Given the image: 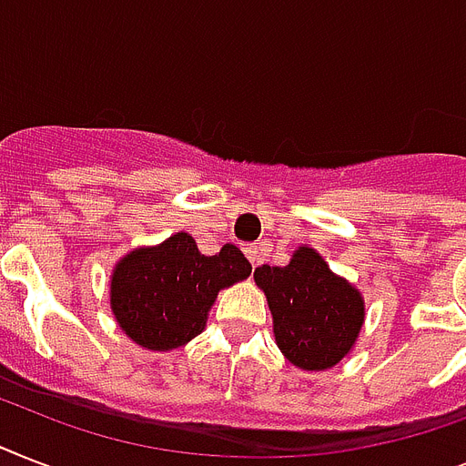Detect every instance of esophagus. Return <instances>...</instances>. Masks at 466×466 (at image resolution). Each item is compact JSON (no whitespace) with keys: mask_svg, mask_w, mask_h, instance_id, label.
<instances>
[{"mask_svg":"<svg viewBox=\"0 0 466 466\" xmlns=\"http://www.w3.org/2000/svg\"><path fill=\"white\" fill-rule=\"evenodd\" d=\"M244 254H247V258L251 261V266H256V263L261 261V247H258V244H248V247H244Z\"/></svg>","mask_w":466,"mask_h":466,"instance_id":"obj_1","label":"esophagus"}]
</instances>
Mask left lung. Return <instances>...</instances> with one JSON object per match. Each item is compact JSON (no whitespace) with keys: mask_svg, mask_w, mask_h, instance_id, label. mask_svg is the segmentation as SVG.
Wrapping results in <instances>:
<instances>
[{"mask_svg":"<svg viewBox=\"0 0 466 466\" xmlns=\"http://www.w3.org/2000/svg\"><path fill=\"white\" fill-rule=\"evenodd\" d=\"M280 353L299 370L321 372L350 355L365 324V299L336 276L317 248L298 247L288 266H258Z\"/></svg>","mask_w":466,"mask_h":466,"instance_id":"obj_1","label":"left lung"}]
</instances>
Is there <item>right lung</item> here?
<instances>
[{
  "mask_svg": "<svg viewBox=\"0 0 466 466\" xmlns=\"http://www.w3.org/2000/svg\"><path fill=\"white\" fill-rule=\"evenodd\" d=\"M248 276L251 263L234 244L205 256L188 232H176L113 266V319L137 346L167 353L203 333L218 292Z\"/></svg>",
  "mask_w": 466,
  "mask_h": 466,
  "instance_id": "obj_1",
  "label": "right lung"
}]
</instances>
